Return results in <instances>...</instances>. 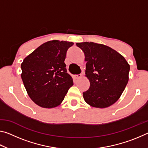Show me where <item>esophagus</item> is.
Wrapping results in <instances>:
<instances>
[{
	"instance_id": "esophagus-1",
	"label": "esophagus",
	"mask_w": 148,
	"mask_h": 148,
	"mask_svg": "<svg viewBox=\"0 0 148 148\" xmlns=\"http://www.w3.org/2000/svg\"><path fill=\"white\" fill-rule=\"evenodd\" d=\"M82 77V74H77V75H74V76H73V77H74L75 79H78V78H79V77Z\"/></svg>"
}]
</instances>
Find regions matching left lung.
Masks as SVG:
<instances>
[{
    "label": "left lung",
    "instance_id": "8db88e82",
    "mask_svg": "<svg viewBox=\"0 0 148 148\" xmlns=\"http://www.w3.org/2000/svg\"><path fill=\"white\" fill-rule=\"evenodd\" d=\"M85 54L86 77L90 87L83 92L90 106L108 107L121 97L129 81L130 66L121 55L107 46L94 42L77 43Z\"/></svg>",
    "mask_w": 148,
    "mask_h": 148
}]
</instances>
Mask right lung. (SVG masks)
Instances as JSON below:
<instances>
[{
    "label": "right lung",
    "instance_id": "obj_1",
    "mask_svg": "<svg viewBox=\"0 0 148 148\" xmlns=\"http://www.w3.org/2000/svg\"><path fill=\"white\" fill-rule=\"evenodd\" d=\"M73 42L51 40L42 44L21 63V79L31 100L46 108L61 103L73 79L64 60Z\"/></svg>",
    "mask_w": 148,
    "mask_h": 148
}]
</instances>
